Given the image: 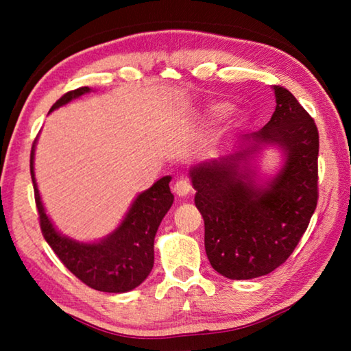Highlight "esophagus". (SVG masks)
I'll use <instances>...</instances> for the list:
<instances>
[{
  "label": "esophagus",
  "instance_id": "obj_1",
  "mask_svg": "<svg viewBox=\"0 0 351 351\" xmlns=\"http://www.w3.org/2000/svg\"><path fill=\"white\" fill-rule=\"evenodd\" d=\"M173 192L178 195V197H187V195L192 192V186H190V182L187 180L180 178V180L175 182Z\"/></svg>",
  "mask_w": 351,
  "mask_h": 351
}]
</instances>
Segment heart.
Wrapping results in <instances>:
<instances>
[{
  "label": "heart",
  "mask_w": 351,
  "mask_h": 351,
  "mask_svg": "<svg viewBox=\"0 0 351 351\" xmlns=\"http://www.w3.org/2000/svg\"><path fill=\"white\" fill-rule=\"evenodd\" d=\"M223 110V106L221 105H210L209 108H207V116H215V114H218L219 111Z\"/></svg>",
  "instance_id": "1"
}]
</instances>
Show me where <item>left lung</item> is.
<instances>
[{
  "mask_svg": "<svg viewBox=\"0 0 351 351\" xmlns=\"http://www.w3.org/2000/svg\"><path fill=\"white\" fill-rule=\"evenodd\" d=\"M276 111L232 153L201 161L189 175L204 219L212 268L230 280L261 277L287 261L317 204L319 133L311 116L282 86ZM268 146L281 152L276 173L260 180L254 159Z\"/></svg>",
  "mask_w": 351,
  "mask_h": 351,
  "instance_id": "8db88e82",
  "label": "left lung"
}]
</instances>
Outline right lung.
Segmentation results:
<instances>
[{
  "label": "right lung",
  "instance_id": "add662e5",
  "mask_svg": "<svg viewBox=\"0 0 351 351\" xmlns=\"http://www.w3.org/2000/svg\"><path fill=\"white\" fill-rule=\"evenodd\" d=\"M91 91L90 86H83L66 93L52 105L49 112ZM35 147L37 139L31 150V176L40 228L47 245L77 278L93 289L117 294L139 287L153 269L154 235L173 204V193L169 187L171 176H162L150 189L141 192L112 232L96 241H79L58 232L46 213L35 180Z\"/></svg>",
  "mask_w": 351,
  "mask_h": 351
}]
</instances>
